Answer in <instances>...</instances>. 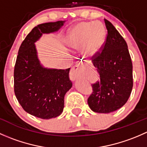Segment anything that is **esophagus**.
<instances>
[{
  "mask_svg": "<svg viewBox=\"0 0 147 147\" xmlns=\"http://www.w3.org/2000/svg\"><path fill=\"white\" fill-rule=\"evenodd\" d=\"M84 65L82 63L79 62L77 63L72 68V71L70 72V78L72 80H75L80 78L82 75V72L84 71Z\"/></svg>",
  "mask_w": 147,
  "mask_h": 147,
  "instance_id": "esophagus-1",
  "label": "esophagus"
}]
</instances>
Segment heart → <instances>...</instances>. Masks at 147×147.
<instances>
[{
	"mask_svg": "<svg viewBox=\"0 0 147 147\" xmlns=\"http://www.w3.org/2000/svg\"><path fill=\"white\" fill-rule=\"evenodd\" d=\"M105 37L106 29L101 22H81L69 31L67 43L73 49L83 47L84 54L93 56L100 51Z\"/></svg>",
	"mask_w": 147,
	"mask_h": 147,
	"instance_id": "heart-1",
	"label": "heart"
}]
</instances>
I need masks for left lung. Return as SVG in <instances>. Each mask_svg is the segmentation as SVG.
<instances>
[{"mask_svg": "<svg viewBox=\"0 0 147 147\" xmlns=\"http://www.w3.org/2000/svg\"><path fill=\"white\" fill-rule=\"evenodd\" d=\"M107 30L102 51L93 56L100 80L92 84L87 100L94 112L110 113L120 109L128 100L133 87L132 63L127 44L117 30L105 19Z\"/></svg>", "mask_w": 147, "mask_h": 147, "instance_id": "obj_1", "label": "left lung"}]
</instances>
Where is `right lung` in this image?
Masks as SVG:
<instances>
[{
	"label": "right lung",
	"mask_w": 147,
	"mask_h": 147,
	"mask_svg": "<svg viewBox=\"0 0 147 147\" xmlns=\"http://www.w3.org/2000/svg\"><path fill=\"white\" fill-rule=\"evenodd\" d=\"M65 21L59 20L35 26L26 36L18 50L14 68V92L25 111L43 119L61 115L64 98L72 87L70 68L49 69L40 63L35 42L42 34L58 30Z\"/></svg>",
	"instance_id": "right-lung-1"
}]
</instances>
